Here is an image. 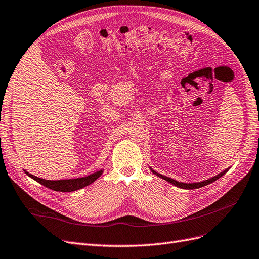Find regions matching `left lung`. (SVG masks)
I'll list each match as a JSON object with an SVG mask.
<instances>
[{"label": "left lung", "instance_id": "1", "mask_svg": "<svg viewBox=\"0 0 259 259\" xmlns=\"http://www.w3.org/2000/svg\"><path fill=\"white\" fill-rule=\"evenodd\" d=\"M226 171H227V170H225L224 172L220 173L219 175H216V177H214V178H212V179H210V180H206V181L200 182V183H193V184H186V183H180V182L175 181V180H172V179H170V178L163 177V175H161V174H159V173L155 172L154 170H152V172H153L154 174H156L157 177H159V178H161V179H163V180H165V181H168L169 183H171V184H173V185H175V186H178V187H180V188H185V189H196V188H200V187H203V186H205V185L211 184V183L215 182L216 180H219L221 177H223V175H224L225 173H226Z\"/></svg>", "mask_w": 259, "mask_h": 259}]
</instances>
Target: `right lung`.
<instances>
[{
    "mask_svg": "<svg viewBox=\"0 0 259 259\" xmlns=\"http://www.w3.org/2000/svg\"><path fill=\"white\" fill-rule=\"evenodd\" d=\"M103 171H98L94 174H90L88 177L85 178H79V179H73V180H60V181H48L44 179H39L37 177H34V175L30 174L29 172H26L30 178L33 180H35L38 182L39 184L44 185L45 187L53 189L56 191H62V193H69V191H75L78 190L82 187L88 186L91 183H94L98 178H100V175L102 174Z\"/></svg>",
    "mask_w": 259,
    "mask_h": 259,
    "instance_id": "obj_1",
    "label": "right lung"
}]
</instances>
